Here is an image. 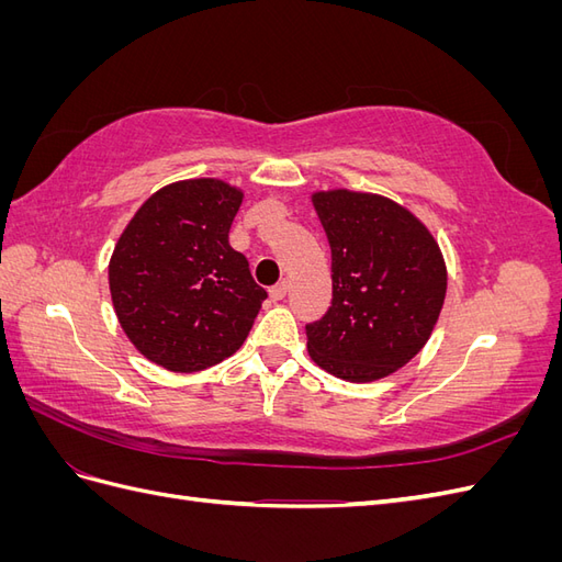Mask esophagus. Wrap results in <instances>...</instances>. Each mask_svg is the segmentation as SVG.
I'll list each match as a JSON object with an SVG mask.
<instances>
[{
  "label": "esophagus",
  "instance_id": "obj_1",
  "mask_svg": "<svg viewBox=\"0 0 562 562\" xmlns=\"http://www.w3.org/2000/svg\"><path fill=\"white\" fill-rule=\"evenodd\" d=\"M288 288H291V283H288L285 279L283 281H279L277 285H271V297H274V300H283L285 295H288Z\"/></svg>",
  "mask_w": 562,
  "mask_h": 562
}]
</instances>
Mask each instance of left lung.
Here are the masks:
<instances>
[{"mask_svg": "<svg viewBox=\"0 0 562 562\" xmlns=\"http://www.w3.org/2000/svg\"><path fill=\"white\" fill-rule=\"evenodd\" d=\"M333 255V302L307 326L312 361L347 382H375L415 359L434 333L448 269L431 232L380 194L312 196Z\"/></svg>", "mask_w": 562, "mask_h": 562, "instance_id": "8db88e82", "label": "left lung"}]
</instances>
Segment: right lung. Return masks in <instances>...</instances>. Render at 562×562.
I'll use <instances>...</instances> for the list:
<instances>
[{
	"label": "right lung",
	"mask_w": 562,
	"mask_h": 562,
	"mask_svg": "<svg viewBox=\"0 0 562 562\" xmlns=\"http://www.w3.org/2000/svg\"><path fill=\"white\" fill-rule=\"evenodd\" d=\"M244 192L215 178L161 187L131 217L110 258L119 323L145 359L206 370L239 349L267 291L229 246Z\"/></svg>",
	"instance_id": "right-lung-1"
}]
</instances>
